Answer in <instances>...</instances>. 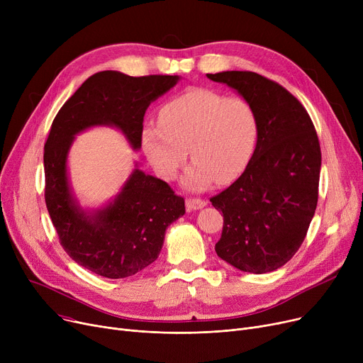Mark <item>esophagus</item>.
<instances>
[{"label":"esophagus","instance_id":"esophagus-1","mask_svg":"<svg viewBox=\"0 0 363 363\" xmlns=\"http://www.w3.org/2000/svg\"><path fill=\"white\" fill-rule=\"evenodd\" d=\"M185 206L188 211H199V208H203L204 206H207V201L201 199H186Z\"/></svg>","mask_w":363,"mask_h":363}]
</instances>
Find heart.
Here are the masks:
<instances>
[{"mask_svg":"<svg viewBox=\"0 0 363 363\" xmlns=\"http://www.w3.org/2000/svg\"><path fill=\"white\" fill-rule=\"evenodd\" d=\"M160 125L143 129L147 159L164 179H172L189 157L194 162L182 179L185 188L203 191L218 179H237L253 157L259 138L255 107L241 97L193 89L164 104Z\"/></svg>","mask_w":363,"mask_h":363,"instance_id":"obj_1","label":"heart"}]
</instances>
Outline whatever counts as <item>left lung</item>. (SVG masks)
Listing matches in <instances>:
<instances>
[{"instance_id": "1", "label": "left lung", "mask_w": 363, "mask_h": 363, "mask_svg": "<svg viewBox=\"0 0 363 363\" xmlns=\"http://www.w3.org/2000/svg\"><path fill=\"white\" fill-rule=\"evenodd\" d=\"M207 78L235 89L259 119L252 160L211 199L223 213L215 250L242 272H272L300 249L316 211L320 147L315 126L293 94L259 73L228 70Z\"/></svg>"}]
</instances>
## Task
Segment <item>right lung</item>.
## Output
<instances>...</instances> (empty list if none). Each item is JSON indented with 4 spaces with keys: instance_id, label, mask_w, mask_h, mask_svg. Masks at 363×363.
I'll list each match as a JSON object with an SVG mask.
<instances>
[{
    "instance_id": "1",
    "label": "right lung",
    "mask_w": 363,
    "mask_h": 363,
    "mask_svg": "<svg viewBox=\"0 0 363 363\" xmlns=\"http://www.w3.org/2000/svg\"><path fill=\"white\" fill-rule=\"evenodd\" d=\"M178 74L133 78L99 72L78 88L52 121L44 147L45 204L65 252L104 278H128L155 262L167 226L185 213V201L162 179L138 169L121 193L100 208H84L72 191L67 157L78 133L94 126L119 129L132 150L141 148L148 106L174 88Z\"/></svg>"
}]
</instances>
